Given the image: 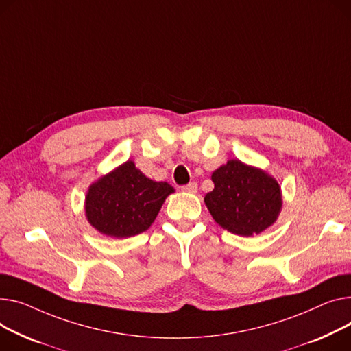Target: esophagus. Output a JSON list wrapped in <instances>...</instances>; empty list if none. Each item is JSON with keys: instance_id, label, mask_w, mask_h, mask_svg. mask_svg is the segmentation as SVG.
I'll list each match as a JSON object with an SVG mask.
<instances>
[{"instance_id": "esophagus-1", "label": "esophagus", "mask_w": 351, "mask_h": 351, "mask_svg": "<svg viewBox=\"0 0 351 351\" xmlns=\"http://www.w3.org/2000/svg\"><path fill=\"white\" fill-rule=\"evenodd\" d=\"M182 191L186 193H196L197 192V183L196 182H191L188 184L182 186Z\"/></svg>"}]
</instances>
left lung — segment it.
<instances>
[{"label":"left lung","instance_id":"8db88e82","mask_svg":"<svg viewBox=\"0 0 351 351\" xmlns=\"http://www.w3.org/2000/svg\"><path fill=\"white\" fill-rule=\"evenodd\" d=\"M212 180L215 189L204 203L216 223L232 234H260L281 212V188L258 168L231 159L213 172Z\"/></svg>","mask_w":351,"mask_h":351}]
</instances>
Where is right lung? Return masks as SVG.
Listing matches in <instances>:
<instances>
[{
	"mask_svg": "<svg viewBox=\"0 0 351 351\" xmlns=\"http://www.w3.org/2000/svg\"><path fill=\"white\" fill-rule=\"evenodd\" d=\"M173 188L167 182H154L132 160L100 178L86 196V216L100 232L127 239L148 230Z\"/></svg>",
	"mask_w": 351,
	"mask_h": 351,
	"instance_id": "1",
	"label": "right lung"
}]
</instances>
